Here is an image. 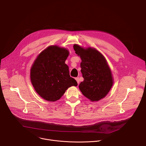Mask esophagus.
Instances as JSON below:
<instances>
[{
    "mask_svg": "<svg viewBox=\"0 0 146 146\" xmlns=\"http://www.w3.org/2000/svg\"><path fill=\"white\" fill-rule=\"evenodd\" d=\"M76 80V81H77V82L78 83H78L80 82V80H79V78L78 77H76V78H75Z\"/></svg>",
    "mask_w": 146,
    "mask_h": 146,
    "instance_id": "1",
    "label": "esophagus"
}]
</instances>
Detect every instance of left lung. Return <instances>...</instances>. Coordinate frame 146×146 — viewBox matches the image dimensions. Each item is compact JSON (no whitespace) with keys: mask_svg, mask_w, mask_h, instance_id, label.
Returning a JSON list of instances; mask_svg holds the SVG:
<instances>
[{"mask_svg":"<svg viewBox=\"0 0 146 146\" xmlns=\"http://www.w3.org/2000/svg\"><path fill=\"white\" fill-rule=\"evenodd\" d=\"M73 48L81 59L80 67L84 81L79 84L80 90L92 102L105 98L113 84L111 72L105 58L95 48L84 49L77 44H74Z\"/></svg>","mask_w":146,"mask_h":146,"instance_id":"8db88e82","label":"left lung"}]
</instances>
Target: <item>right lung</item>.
<instances>
[{
    "label": "right lung",
    "mask_w": 146,
    "mask_h": 146,
    "mask_svg": "<svg viewBox=\"0 0 146 146\" xmlns=\"http://www.w3.org/2000/svg\"><path fill=\"white\" fill-rule=\"evenodd\" d=\"M68 55L66 48L51 46L35 60L31 69V80L36 92L44 99L58 100L69 87L77 86L65 64Z\"/></svg>",
    "instance_id": "1"
}]
</instances>
